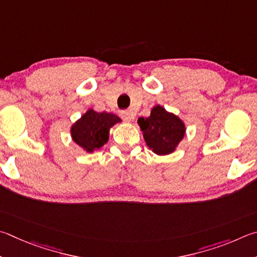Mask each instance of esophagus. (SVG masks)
Instances as JSON below:
<instances>
[{
	"label": "esophagus",
	"instance_id": "34e87169",
	"mask_svg": "<svg viewBox=\"0 0 257 257\" xmlns=\"http://www.w3.org/2000/svg\"><path fill=\"white\" fill-rule=\"evenodd\" d=\"M120 117H121V118H123L125 121H131V119L133 118L131 112L127 111V110L120 111Z\"/></svg>",
	"mask_w": 257,
	"mask_h": 257
}]
</instances>
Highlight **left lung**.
Listing matches in <instances>:
<instances>
[{
	"instance_id": "8db88e82",
	"label": "left lung",
	"mask_w": 257,
	"mask_h": 257,
	"mask_svg": "<svg viewBox=\"0 0 257 257\" xmlns=\"http://www.w3.org/2000/svg\"><path fill=\"white\" fill-rule=\"evenodd\" d=\"M138 123L148 147L159 156L172 154L185 134L182 119L161 106H156L149 117H140Z\"/></svg>"
}]
</instances>
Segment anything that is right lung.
<instances>
[{"mask_svg": "<svg viewBox=\"0 0 257 257\" xmlns=\"http://www.w3.org/2000/svg\"><path fill=\"white\" fill-rule=\"evenodd\" d=\"M118 121H120L119 117L110 112H97L89 109L72 126V138L85 151L92 152L108 141L109 128Z\"/></svg>", "mask_w": 257, "mask_h": 257, "instance_id": "obj_1", "label": "right lung"}]
</instances>
